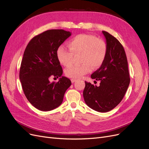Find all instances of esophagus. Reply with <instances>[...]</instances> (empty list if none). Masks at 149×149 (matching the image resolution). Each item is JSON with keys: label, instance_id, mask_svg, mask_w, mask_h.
Masks as SVG:
<instances>
[{"label": "esophagus", "instance_id": "1", "mask_svg": "<svg viewBox=\"0 0 149 149\" xmlns=\"http://www.w3.org/2000/svg\"><path fill=\"white\" fill-rule=\"evenodd\" d=\"M71 83H74L75 81H76V79H71Z\"/></svg>", "mask_w": 149, "mask_h": 149}]
</instances>
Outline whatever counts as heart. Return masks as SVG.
<instances>
[{
  "label": "heart",
  "mask_w": 149,
  "mask_h": 149,
  "mask_svg": "<svg viewBox=\"0 0 149 149\" xmlns=\"http://www.w3.org/2000/svg\"><path fill=\"white\" fill-rule=\"evenodd\" d=\"M70 49L60 46L56 51V56L60 63L65 66L71 64L73 55H79L81 65L71 66L65 70L68 77L74 79L81 78L89 73L91 68L96 69L102 64L107 55V47L106 42L95 36L79 34L68 42Z\"/></svg>",
  "instance_id": "1"
}]
</instances>
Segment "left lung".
Instances as JSON below:
<instances>
[{"instance_id": "obj_1", "label": "left lung", "mask_w": 149, "mask_h": 149, "mask_svg": "<svg viewBox=\"0 0 149 149\" xmlns=\"http://www.w3.org/2000/svg\"><path fill=\"white\" fill-rule=\"evenodd\" d=\"M106 40L107 52L101 67L91 75L100 81V86L85 81L83 97L91 109L101 112L113 109L123 100L130 83L127 56L119 40L102 31Z\"/></svg>"}]
</instances>
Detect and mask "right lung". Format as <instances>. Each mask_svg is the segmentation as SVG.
I'll use <instances>...</instances> for the list:
<instances>
[{"instance_id":"add662e5","label":"right lung","mask_w":149,"mask_h":149,"mask_svg":"<svg viewBox=\"0 0 149 149\" xmlns=\"http://www.w3.org/2000/svg\"><path fill=\"white\" fill-rule=\"evenodd\" d=\"M71 35L62 29L47 30L34 37L25 49L19 78L26 99L38 110L48 111L60 106L71 84L70 79L62 76L56 56L58 48ZM53 77L59 81L50 83Z\"/></svg>"}]
</instances>
